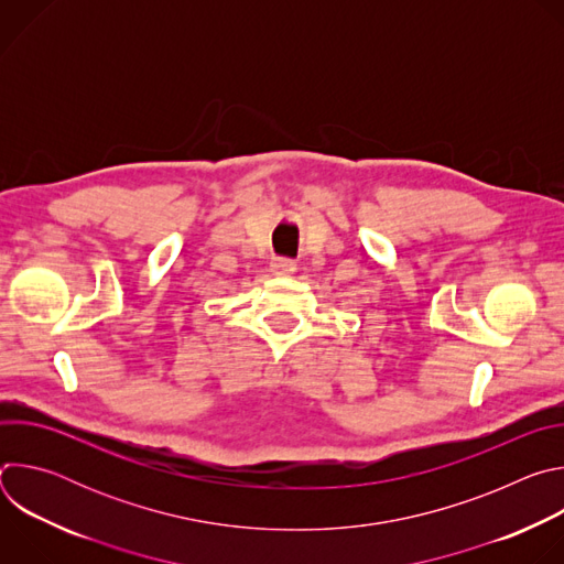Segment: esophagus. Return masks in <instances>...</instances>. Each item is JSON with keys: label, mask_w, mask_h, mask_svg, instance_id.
I'll use <instances>...</instances> for the list:
<instances>
[{"label": "esophagus", "mask_w": 564, "mask_h": 564, "mask_svg": "<svg viewBox=\"0 0 564 564\" xmlns=\"http://www.w3.org/2000/svg\"><path fill=\"white\" fill-rule=\"evenodd\" d=\"M270 270L274 276H290L296 272V263L292 259H272Z\"/></svg>", "instance_id": "esophagus-1"}]
</instances>
